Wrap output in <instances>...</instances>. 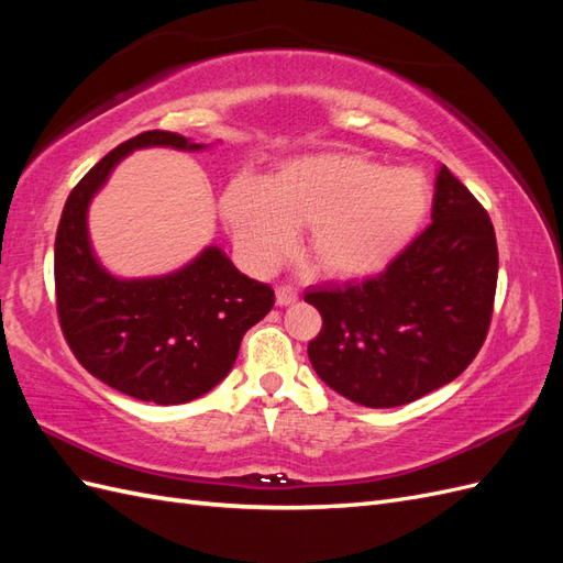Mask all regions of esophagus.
Listing matches in <instances>:
<instances>
[{
  "instance_id": "34e87169",
  "label": "esophagus",
  "mask_w": 563,
  "mask_h": 563,
  "mask_svg": "<svg viewBox=\"0 0 563 563\" xmlns=\"http://www.w3.org/2000/svg\"><path fill=\"white\" fill-rule=\"evenodd\" d=\"M296 300H298V291L294 286H288V284L277 286V305H279V308H286V305H291Z\"/></svg>"
}]
</instances>
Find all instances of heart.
I'll use <instances>...</instances> for the list:
<instances>
[{
  "label": "heart",
  "instance_id": "heart-1",
  "mask_svg": "<svg viewBox=\"0 0 563 563\" xmlns=\"http://www.w3.org/2000/svg\"><path fill=\"white\" fill-rule=\"evenodd\" d=\"M220 216L242 261L265 272L308 223L317 265L340 277L383 269L411 244L430 209V185L411 166H380L362 155L329 152L284 162L267 180L234 176Z\"/></svg>",
  "mask_w": 563,
  "mask_h": 563
}]
</instances>
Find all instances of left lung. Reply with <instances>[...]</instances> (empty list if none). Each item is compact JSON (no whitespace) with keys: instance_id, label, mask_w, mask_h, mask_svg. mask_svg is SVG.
Masks as SVG:
<instances>
[{"instance_id":"1","label":"left lung","mask_w":563,"mask_h":563,"mask_svg":"<svg viewBox=\"0 0 563 563\" xmlns=\"http://www.w3.org/2000/svg\"><path fill=\"white\" fill-rule=\"evenodd\" d=\"M498 284V244L479 201L439 166L432 225L380 275L319 286L305 302L323 327L317 376L345 399L391 408L455 380L482 350Z\"/></svg>"}]
</instances>
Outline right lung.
I'll use <instances>...</instances> for the list:
<instances>
[{
	"label": "right lung",
	"mask_w": 563,
	"mask_h": 563,
	"mask_svg": "<svg viewBox=\"0 0 563 563\" xmlns=\"http://www.w3.org/2000/svg\"><path fill=\"white\" fill-rule=\"evenodd\" d=\"M199 152L172 131H145L117 145L65 201L56 232V308L77 362L117 391L159 406L207 395L232 371L244 333L275 305L267 284L249 279L220 246L164 277L119 279L98 263L89 203L133 150Z\"/></svg>",
	"instance_id": "1"
}]
</instances>
